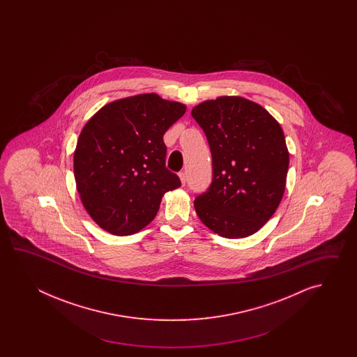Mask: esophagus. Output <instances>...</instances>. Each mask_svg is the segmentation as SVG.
<instances>
[{"mask_svg": "<svg viewBox=\"0 0 357 357\" xmlns=\"http://www.w3.org/2000/svg\"><path fill=\"white\" fill-rule=\"evenodd\" d=\"M178 176H180V180H181L182 185H185V182H186V174H185V172H180Z\"/></svg>", "mask_w": 357, "mask_h": 357, "instance_id": "esophagus-1", "label": "esophagus"}]
</instances>
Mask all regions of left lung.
Here are the masks:
<instances>
[{
  "mask_svg": "<svg viewBox=\"0 0 357 357\" xmlns=\"http://www.w3.org/2000/svg\"><path fill=\"white\" fill-rule=\"evenodd\" d=\"M191 116L213 160L212 185L194 202L197 217L226 238L258 232L286 189L289 154L281 125L264 107L237 96L204 100Z\"/></svg>",
  "mask_w": 357,
  "mask_h": 357,
  "instance_id": "8db88e82",
  "label": "left lung"
}]
</instances>
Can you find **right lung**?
Here are the masks:
<instances>
[{"label":"right lung","mask_w":357,"mask_h":357,"mask_svg":"<svg viewBox=\"0 0 357 357\" xmlns=\"http://www.w3.org/2000/svg\"><path fill=\"white\" fill-rule=\"evenodd\" d=\"M185 112L180 102L144 93L107 103L84 125L74 152L76 189L102 229L137 234L163 195L181 186L166 167L163 135Z\"/></svg>","instance_id":"add662e5"}]
</instances>
